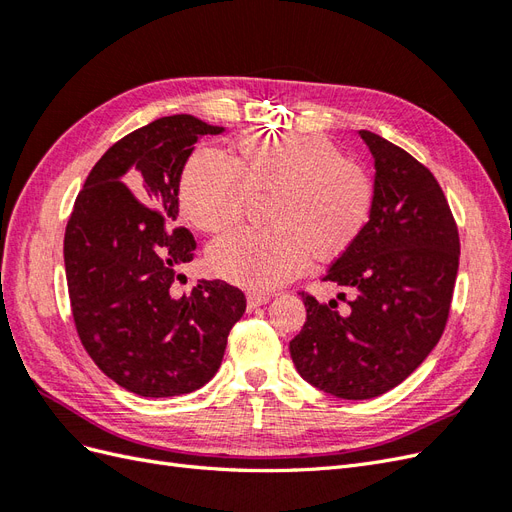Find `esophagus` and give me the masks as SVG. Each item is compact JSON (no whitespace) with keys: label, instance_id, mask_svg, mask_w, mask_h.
Wrapping results in <instances>:
<instances>
[{"label":"esophagus","instance_id":"esophagus-1","mask_svg":"<svg viewBox=\"0 0 512 512\" xmlns=\"http://www.w3.org/2000/svg\"><path fill=\"white\" fill-rule=\"evenodd\" d=\"M269 303V294H247V309H256V307H262V305H267Z\"/></svg>","mask_w":512,"mask_h":512}]
</instances>
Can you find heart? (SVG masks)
<instances>
[{"label": "heart", "instance_id": "obj_1", "mask_svg": "<svg viewBox=\"0 0 512 512\" xmlns=\"http://www.w3.org/2000/svg\"><path fill=\"white\" fill-rule=\"evenodd\" d=\"M275 192L271 230L241 228L209 247L211 269L247 290L267 292L299 277L309 256L329 260L363 235L374 181L322 134L250 132L237 162L198 147L181 175V207L198 230L235 226L252 194Z\"/></svg>", "mask_w": 512, "mask_h": 512}]
</instances>
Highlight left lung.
<instances>
[{"label": "left lung", "mask_w": 512, "mask_h": 512, "mask_svg": "<svg viewBox=\"0 0 512 512\" xmlns=\"http://www.w3.org/2000/svg\"><path fill=\"white\" fill-rule=\"evenodd\" d=\"M359 136L374 158V211L324 275L342 292L329 303L303 294L307 320L290 342L301 378L342 399L391 391L427 359L459 269L457 226L436 177L386 138ZM339 300L347 307L337 308Z\"/></svg>", "instance_id": "left-lung-1"}]
</instances>
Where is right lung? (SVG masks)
Here are the masks:
<instances>
[{
    "mask_svg": "<svg viewBox=\"0 0 512 512\" xmlns=\"http://www.w3.org/2000/svg\"><path fill=\"white\" fill-rule=\"evenodd\" d=\"M222 132L170 115L123 136L91 168L66 226L76 331L104 374L141 397L205 386L245 312V294L222 280L175 290L196 250L192 232L173 226L183 166L200 136Z\"/></svg>",
    "mask_w": 512,
    "mask_h": 512,
    "instance_id": "right-lung-1",
    "label": "right lung"
}]
</instances>
